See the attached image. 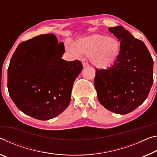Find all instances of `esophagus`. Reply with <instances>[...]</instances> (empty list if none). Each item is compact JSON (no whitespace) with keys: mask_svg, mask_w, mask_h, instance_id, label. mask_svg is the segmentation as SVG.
I'll return each mask as SVG.
<instances>
[{"mask_svg":"<svg viewBox=\"0 0 157 157\" xmlns=\"http://www.w3.org/2000/svg\"><path fill=\"white\" fill-rule=\"evenodd\" d=\"M89 65V64L88 63H86V62H83V66L84 67H87V66H88Z\"/></svg>","mask_w":157,"mask_h":157,"instance_id":"esophagus-1","label":"esophagus"}]
</instances>
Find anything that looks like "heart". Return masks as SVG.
I'll use <instances>...</instances> for the list:
<instances>
[{"label": "heart", "mask_w": 157, "mask_h": 157, "mask_svg": "<svg viewBox=\"0 0 157 157\" xmlns=\"http://www.w3.org/2000/svg\"><path fill=\"white\" fill-rule=\"evenodd\" d=\"M67 49L75 55L90 58L97 68L105 69L112 67L120 52L118 40L102 35H92L76 40L74 45L69 44Z\"/></svg>", "instance_id": "heart-1"}]
</instances>
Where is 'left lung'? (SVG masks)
I'll list each match as a JSON object with an SVG mask.
<instances>
[{"instance_id": "1", "label": "left lung", "mask_w": 157, "mask_h": 157, "mask_svg": "<svg viewBox=\"0 0 157 157\" xmlns=\"http://www.w3.org/2000/svg\"><path fill=\"white\" fill-rule=\"evenodd\" d=\"M109 30L120 41V55L110 67L96 68L94 84L100 104L110 111L124 115L148 97L153 83V59L145 44L122 25Z\"/></svg>"}]
</instances>
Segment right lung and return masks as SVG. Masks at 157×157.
Here are the masks:
<instances>
[{
	"label": "right lung",
	"mask_w": 157,
	"mask_h": 157,
	"mask_svg": "<svg viewBox=\"0 0 157 157\" xmlns=\"http://www.w3.org/2000/svg\"><path fill=\"white\" fill-rule=\"evenodd\" d=\"M64 53V44H58L53 34L40 35L19 44L8 67L7 88L21 111L47 120L67 108L83 65L78 60L62 59Z\"/></svg>",
	"instance_id": "1"
}]
</instances>
